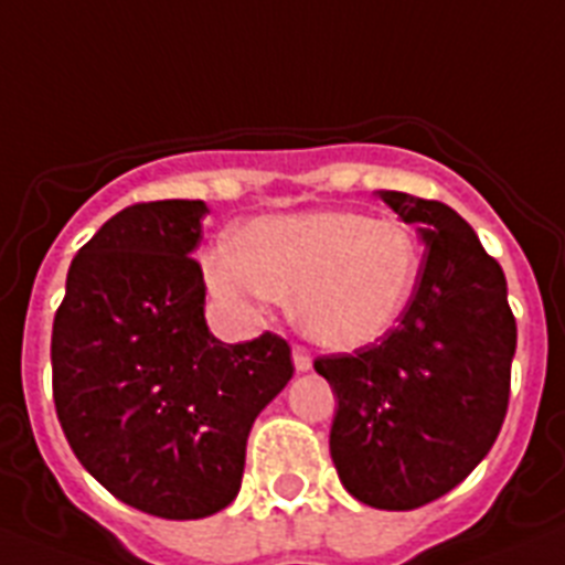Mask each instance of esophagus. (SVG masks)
<instances>
[{"label":"esophagus","mask_w":565,"mask_h":565,"mask_svg":"<svg viewBox=\"0 0 565 565\" xmlns=\"http://www.w3.org/2000/svg\"><path fill=\"white\" fill-rule=\"evenodd\" d=\"M292 364H296L298 372H307L312 366V352L303 347V343H296L292 347Z\"/></svg>","instance_id":"1"}]
</instances>
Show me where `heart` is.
I'll use <instances>...</instances> for the list:
<instances>
[{
    "label": "heart",
    "mask_w": 565,
    "mask_h": 565,
    "mask_svg": "<svg viewBox=\"0 0 565 565\" xmlns=\"http://www.w3.org/2000/svg\"><path fill=\"white\" fill-rule=\"evenodd\" d=\"M207 287L238 316L292 296L301 330L332 350H355L395 327L420 276V247L398 218L358 210L264 215L218 247Z\"/></svg>",
    "instance_id": "obj_1"
}]
</instances>
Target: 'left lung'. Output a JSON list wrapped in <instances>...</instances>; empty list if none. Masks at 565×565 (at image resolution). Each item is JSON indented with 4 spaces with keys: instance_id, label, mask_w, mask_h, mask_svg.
Listing matches in <instances>:
<instances>
[{
    "instance_id": "8db88e82",
    "label": "left lung",
    "mask_w": 565,
    "mask_h": 565,
    "mask_svg": "<svg viewBox=\"0 0 565 565\" xmlns=\"http://www.w3.org/2000/svg\"><path fill=\"white\" fill-rule=\"evenodd\" d=\"M426 242L409 307L381 341L316 358L338 409L330 455L352 498L409 512L487 458L509 409L518 323L507 278L440 201L377 190Z\"/></svg>"
}]
</instances>
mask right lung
I'll return each mask as SVG.
<instances>
[{
  "label": "right lung",
  "mask_w": 565,
  "mask_h": 565,
  "mask_svg": "<svg viewBox=\"0 0 565 565\" xmlns=\"http://www.w3.org/2000/svg\"><path fill=\"white\" fill-rule=\"evenodd\" d=\"M204 201H141L78 249L53 318L58 424L78 463L139 512L195 520L242 489L247 435L292 377L276 332L224 343L204 321Z\"/></svg>",
  "instance_id": "right-lung-1"
}]
</instances>
